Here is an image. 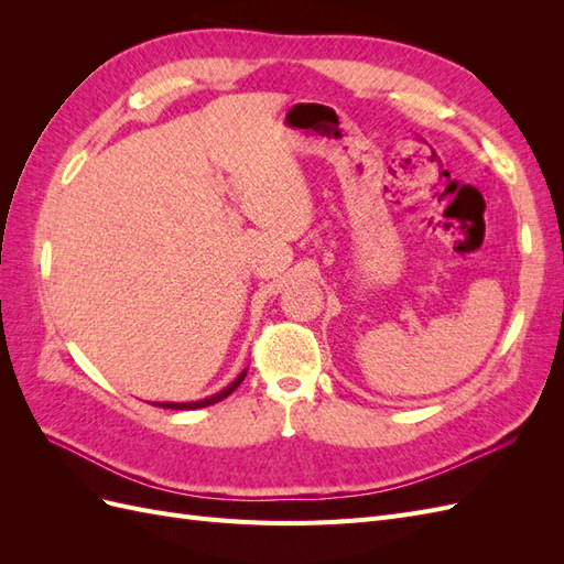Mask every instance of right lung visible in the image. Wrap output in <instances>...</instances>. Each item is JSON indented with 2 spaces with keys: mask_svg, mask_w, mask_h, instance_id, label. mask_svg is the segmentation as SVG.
<instances>
[{
  "mask_svg": "<svg viewBox=\"0 0 564 564\" xmlns=\"http://www.w3.org/2000/svg\"><path fill=\"white\" fill-rule=\"evenodd\" d=\"M245 377H247V369H242L240 373H237V379H235L230 386H226L220 392H216V395H209V398L197 400V402H152V404H155V406H164V409H202V406H209V404H216V402H220V400H226V398L230 395V392L245 381Z\"/></svg>",
  "mask_w": 564,
  "mask_h": 564,
  "instance_id": "obj_1",
  "label": "right lung"
}]
</instances>
